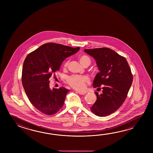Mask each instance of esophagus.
<instances>
[{"instance_id": "esophagus-1", "label": "esophagus", "mask_w": 153, "mask_h": 153, "mask_svg": "<svg viewBox=\"0 0 153 153\" xmlns=\"http://www.w3.org/2000/svg\"><path fill=\"white\" fill-rule=\"evenodd\" d=\"M78 92L79 94H82V95L86 94V92H84V91H78Z\"/></svg>"}]
</instances>
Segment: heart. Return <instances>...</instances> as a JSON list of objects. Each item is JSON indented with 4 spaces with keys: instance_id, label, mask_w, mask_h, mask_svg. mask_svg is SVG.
<instances>
[{
    "instance_id": "1",
    "label": "heart",
    "mask_w": 153,
    "mask_h": 153,
    "mask_svg": "<svg viewBox=\"0 0 153 153\" xmlns=\"http://www.w3.org/2000/svg\"><path fill=\"white\" fill-rule=\"evenodd\" d=\"M79 61L81 65L85 67L88 66L91 64V59L86 55L81 56L79 57ZM68 65V62L65 63L67 67ZM67 82L71 87L77 90H82L84 89L86 83L89 81V78L87 76L82 75H73L67 78Z\"/></svg>"
}]
</instances>
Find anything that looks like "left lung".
Returning <instances> with one entry per match:
<instances>
[{
	"mask_svg": "<svg viewBox=\"0 0 153 153\" xmlns=\"http://www.w3.org/2000/svg\"><path fill=\"white\" fill-rule=\"evenodd\" d=\"M84 51L96 61L98 70L93 86L102 93L95 94L97 100L90 108L94 114L105 117L120 107L127 97L133 81V76L126 59L113 50L107 48L85 49Z\"/></svg>",
	"mask_w": 153,
	"mask_h": 153,
	"instance_id": "obj_1",
	"label": "left lung"
}]
</instances>
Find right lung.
<instances>
[{
  "instance_id": "1",
  "label": "right lung",
  "mask_w": 153,
  "mask_h": 153,
  "mask_svg": "<svg viewBox=\"0 0 153 153\" xmlns=\"http://www.w3.org/2000/svg\"><path fill=\"white\" fill-rule=\"evenodd\" d=\"M79 49L49 42L26 57L22 72V85L31 103L42 113L52 115L63 107L69 90L64 87L50 88L49 79L59 71L67 57Z\"/></svg>"
}]
</instances>
